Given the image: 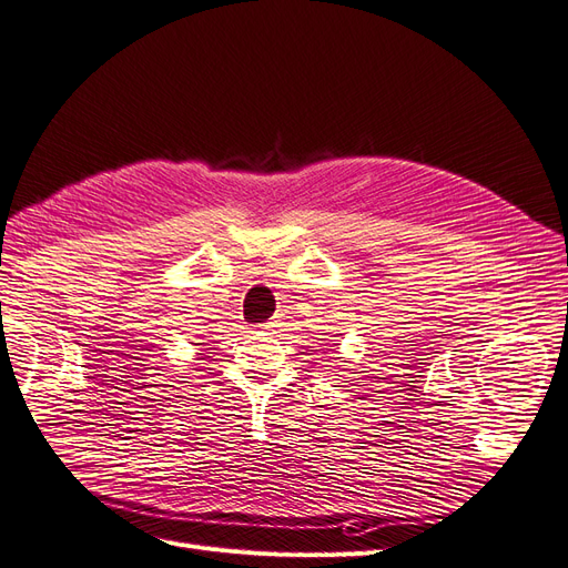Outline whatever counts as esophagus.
Returning a JSON list of instances; mask_svg holds the SVG:
<instances>
[{"label": "esophagus", "instance_id": "34e87169", "mask_svg": "<svg viewBox=\"0 0 568 568\" xmlns=\"http://www.w3.org/2000/svg\"><path fill=\"white\" fill-rule=\"evenodd\" d=\"M275 326H277V322H267V324H263V328H265V331H272Z\"/></svg>", "mask_w": 568, "mask_h": 568}]
</instances>
